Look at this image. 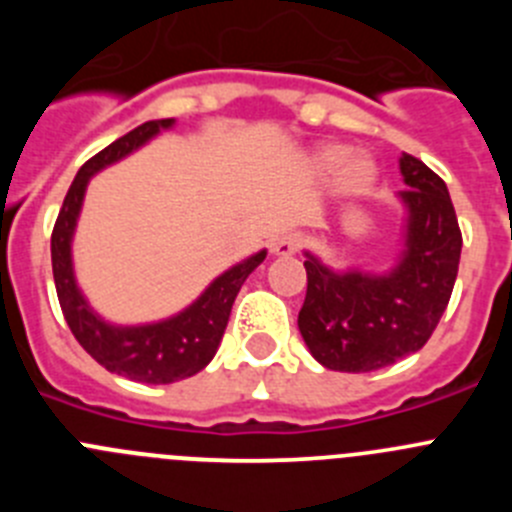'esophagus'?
<instances>
[{
	"label": "esophagus",
	"mask_w": 512,
	"mask_h": 512,
	"mask_svg": "<svg viewBox=\"0 0 512 512\" xmlns=\"http://www.w3.org/2000/svg\"><path fill=\"white\" fill-rule=\"evenodd\" d=\"M302 246V238L297 233H282V235H274L271 238V253L274 256H292V253L300 251Z\"/></svg>",
	"instance_id": "esophagus-1"
}]
</instances>
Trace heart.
<instances>
[{
    "mask_svg": "<svg viewBox=\"0 0 512 512\" xmlns=\"http://www.w3.org/2000/svg\"><path fill=\"white\" fill-rule=\"evenodd\" d=\"M348 157H351V151L346 146H338V143L320 146L318 153H315V161H318L320 169H341V174H338V192L346 194V197H361V194L372 189L374 179H377V169L366 158H352L348 162Z\"/></svg>",
    "mask_w": 512,
    "mask_h": 512,
    "instance_id": "b5f03b06",
    "label": "heart"
}]
</instances>
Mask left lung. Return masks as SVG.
<instances>
[{
	"label": "left lung",
	"instance_id": "1",
	"mask_svg": "<svg viewBox=\"0 0 512 512\" xmlns=\"http://www.w3.org/2000/svg\"><path fill=\"white\" fill-rule=\"evenodd\" d=\"M402 238L384 271H338L305 251L300 333L312 359L333 372H374L425 346L449 305L461 230L449 189L410 153L400 156Z\"/></svg>",
	"mask_w": 512,
	"mask_h": 512
}]
</instances>
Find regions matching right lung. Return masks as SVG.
<instances>
[{"mask_svg":"<svg viewBox=\"0 0 512 512\" xmlns=\"http://www.w3.org/2000/svg\"><path fill=\"white\" fill-rule=\"evenodd\" d=\"M174 122V117L143 122L128 135L110 143L104 151H99L97 156L89 158L71 182L51 235L53 282H56L63 318L69 323L74 338L107 372L146 384L179 382V379L194 377L210 364L212 356L217 354V346L223 341L230 310H233V302L241 292L243 282L266 259V251H259L243 259L241 264L230 266L228 271H223L220 277L207 284L205 292L192 305H187L171 318L158 320V323H107L89 305V300L76 284L74 259H71V243H74L89 179L146 146L148 140L156 138L161 130L174 128Z\"/></svg>","mask_w":512,"mask_h":512,"instance_id":"obj_1","label":"right lung"}]
</instances>
